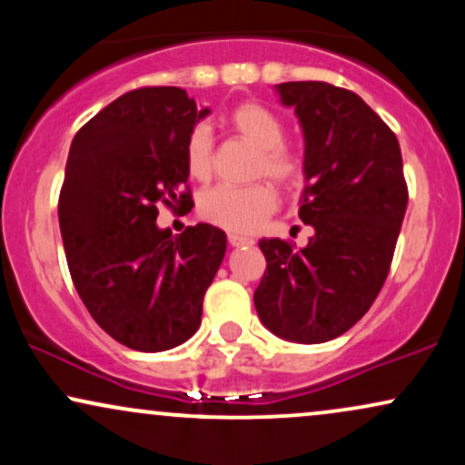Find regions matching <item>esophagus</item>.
I'll use <instances>...</instances> for the list:
<instances>
[{
    "label": "esophagus",
    "mask_w": 465,
    "mask_h": 465,
    "mask_svg": "<svg viewBox=\"0 0 465 465\" xmlns=\"http://www.w3.org/2000/svg\"><path fill=\"white\" fill-rule=\"evenodd\" d=\"M229 244L232 247H249V244H253L255 240L249 238V236H240V233H229Z\"/></svg>",
    "instance_id": "1"
}]
</instances>
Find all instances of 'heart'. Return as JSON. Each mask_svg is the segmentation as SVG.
<instances>
[{"instance_id":"b5f03b06","label":"heart","mask_w":465,"mask_h":465,"mask_svg":"<svg viewBox=\"0 0 465 465\" xmlns=\"http://www.w3.org/2000/svg\"><path fill=\"white\" fill-rule=\"evenodd\" d=\"M233 131L260 148L255 170L282 185H295L302 181L303 165L295 153L284 146V122L273 111L258 103L240 104L227 117ZM185 163L192 177L205 179L214 165V137L207 124H196L185 142ZM277 196L269 183L229 185L221 183L205 190L199 199V214L212 225L227 232L247 233L262 225L275 210Z\"/></svg>"}]
</instances>
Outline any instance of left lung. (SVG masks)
I'll return each mask as SVG.
<instances>
[{
	"label": "left lung",
	"instance_id": "obj_1",
	"mask_svg": "<svg viewBox=\"0 0 465 465\" xmlns=\"http://www.w3.org/2000/svg\"><path fill=\"white\" fill-rule=\"evenodd\" d=\"M303 133L300 218L306 247L262 238L266 271L253 292L264 328L292 343L336 339L385 284L407 212L402 153L365 100L317 80L275 84Z\"/></svg>",
	"mask_w": 465,
	"mask_h": 465
}]
</instances>
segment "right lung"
<instances>
[{
  "mask_svg": "<svg viewBox=\"0 0 465 465\" xmlns=\"http://www.w3.org/2000/svg\"><path fill=\"white\" fill-rule=\"evenodd\" d=\"M210 114L181 87L135 89L94 115L69 148L58 199L69 273L95 323L131 350L185 343L225 258L223 229L199 223L173 236L157 227V205L192 202L179 194L190 177L185 142Z\"/></svg>",
  "mask_w": 465,
  "mask_h": 465,
  "instance_id": "obj_1",
  "label": "right lung"
}]
</instances>
